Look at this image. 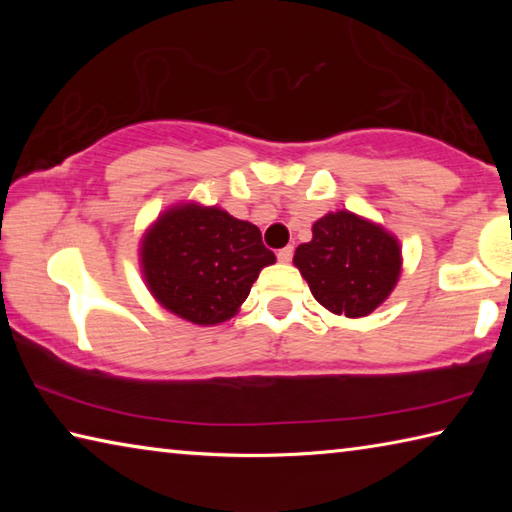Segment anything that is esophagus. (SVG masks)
<instances>
[{
  "label": "esophagus",
  "mask_w": 512,
  "mask_h": 512,
  "mask_svg": "<svg viewBox=\"0 0 512 512\" xmlns=\"http://www.w3.org/2000/svg\"><path fill=\"white\" fill-rule=\"evenodd\" d=\"M277 259H280L282 264H289L291 259H293V246H287V248L277 250Z\"/></svg>",
  "instance_id": "esophagus-1"
}]
</instances>
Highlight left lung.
I'll return each instance as SVG.
<instances>
[{
	"label": "left lung",
	"mask_w": 512,
	"mask_h": 512,
	"mask_svg": "<svg viewBox=\"0 0 512 512\" xmlns=\"http://www.w3.org/2000/svg\"><path fill=\"white\" fill-rule=\"evenodd\" d=\"M293 264L314 298L339 316L361 318L388 298L400 277L402 250L384 228L352 212H334L314 223Z\"/></svg>",
	"instance_id": "left-lung-1"
}]
</instances>
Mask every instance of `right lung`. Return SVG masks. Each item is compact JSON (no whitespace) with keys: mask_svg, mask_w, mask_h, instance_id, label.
<instances>
[{"mask_svg":"<svg viewBox=\"0 0 512 512\" xmlns=\"http://www.w3.org/2000/svg\"><path fill=\"white\" fill-rule=\"evenodd\" d=\"M275 255L257 225L219 207L178 205L142 241V271L155 300L196 325L235 316Z\"/></svg>","mask_w":512,"mask_h":512,"instance_id":"right-lung-1","label":"right lung"}]
</instances>
